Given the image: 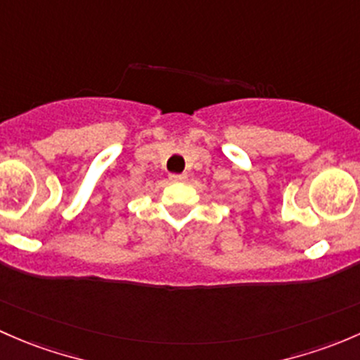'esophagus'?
Masks as SVG:
<instances>
[{
    "label": "esophagus",
    "mask_w": 360,
    "mask_h": 360,
    "mask_svg": "<svg viewBox=\"0 0 360 360\" xmlns=\"http://www.w3.org/2000/svg\"><path fill=\"white\" fill-rule=\"evenodd\" d=\"M187 179V175H185V173H172V175H169V180L172 181H181V180H185Z\"/></svg>",
    "instance_id": "1"
}]
</instances>
